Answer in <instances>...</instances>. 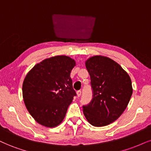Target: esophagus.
Wrapping results in <instances>:
<instances>
[{
  "instance_id": "esophagus-1",
  "label": "esophagus",
  "mask_w": 151,
  "mask_h": 151,
  "mask_svg": "<svg viewBox=\"0 0 151 151\" xmlns=\"http://www.w3.org/2000/svg\"><path fill=\"white\" fill-rule=\"evenodd\" d=\"M81 90L77 91V96H78V97H80V96H81Z\"/></svg>"
}]
</instances>
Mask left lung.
<instances>
[{
  "mask_svg": "<svg viewBox=\"0 0 151 151\" xmlns=\"http://www.w3.org/2000/svg\"><path fill=\"white\" fill-rule=\"evenodd\" d=\"M90 76L93 98L83 106V113L93 126L103 127L112 123L127 108L132 94L127 73L113 59L94 56L85 61Z\"/></svg>",
  "mask_w": 151,
  "mask_h": 151,
  "instance_id": "1",
  "label": "left lung"
}]
</instances>
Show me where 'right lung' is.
I'll return each mask as SVG.
<instances>
[{"label":"right lung","instance_id":"1","mask_svg":"<svg viewBox=\"0 0 151 151\" xmlns=\"http://www.w3.org/2000/svg\"><path fill=\"white\" fill-rule=\"evenodd\" d=\"M75 66L70 57L55 56L35 65L26 76L22 85L24 101L39 124L54 127L64 120L76 96L70 76Z\"/></svg>","mask_w":151,"mask_h":151}]
</instances>
